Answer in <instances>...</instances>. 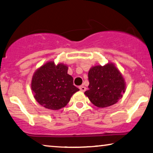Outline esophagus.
<instances>
[{
  "mask_svg": "<svg viewBox=\"0 0 153 153\" xmlns=\"http://www.w3.org/2000/svg\"><path fill=\"white\" fill-rule=\"evenodd\" d=\"M79 89H80L81 91L84 92L86 90V88L85 86H79Z\"/></svg>",
  "mask_w": 153,
  "mask_h": 153,
  "instance_id": "34e87169",
  "label": "esophagus"
}]
</instances>
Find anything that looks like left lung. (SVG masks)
<instances>
[{
  "label": "left lung",
  "mask_w": 153,
  "mask_h": 153,
  "mask_svg": "<svg viewBox=\"0 0 153 153\" xmlns=\"http://www.w3.org/2000/svg\"><path fill=\"white\" fill-rule=\"evenodd\" d=\"M88 90L84 94L98 108H106L118 102L125 93V79L112 62L96 65L88 71Z\"/></svg>",
  "instance_id": "1"
}]
</instances>
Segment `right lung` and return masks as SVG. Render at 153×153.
<instances>
[{
	"label": "right lung",
	"instance_id": "add662e5",
	"mask_svg": "<svg viewBox=\"0 0 153 153\" xmlns=\"http://www.w3.org/2000/svg\"><path fill=\"white\" fill-rule=\"evenodd\" d=\"M68 67L48 61L34 73L31 90L35 100L47 109L58 110L67 105L79 88L74 85V79L67 74Z\"/></svg>",
	"mask_w": 153,
	"mask_h": 153
}]
</instances>
